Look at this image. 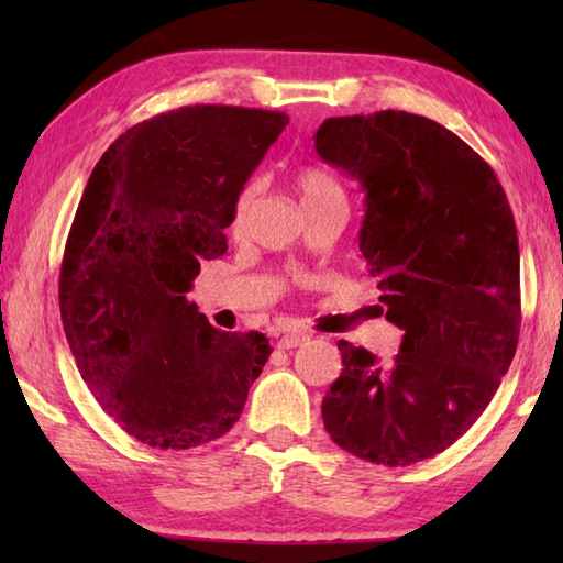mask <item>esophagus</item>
<instances>
[{
  "label": "esophagus",
  "instance_id": "obj_1",
  "mask_svg": "<svg viewBox=\"0 0 563 563\" xmlns=\"http://www.w3.org/2000/svg\"><path fill=\"white\" fill-rule=\"evenodd\" d=\"M305 340H308V335H305V332H285V335L280 338V347H285V350L298 347V345H302Z\"/></svg>",
  "mask_w": 563,
  "mask_h": 563
}]
</instances>
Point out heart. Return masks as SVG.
<instances>
[{
    "label": "heart",
    "instance_id": "obj_1",
    "mask_svg": "<svg viewBox=\"0 0 563 563\" xmlns=\"http://www.w3.org/2000/svg\"><path fill=\"white\" fill-rule=\"evenodd\" d=\"M292 186H295V194H298V198H300L302 208H312V206H320L325 201H345L338 180L320 168H300L298 174L292 176ZM253 196H255V188L251 184L243 186L241 194L235 196L233 228H243L247 213H251Z\"/></svg>",
    "mask_w": 563,
    "mask_h": 563
}]
</instances>
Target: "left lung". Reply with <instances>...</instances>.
<instances>
[{
    "instance_id": "8db88e82",
    "label": "left lung",
    "mask_w": 563,
    "mask_h": 563,
    "mask_svg": "<svg viewBox=\"0 0 563 563\" xmlns=\"http://www.w3.org/2000/svg\"><path fill=\"white\" fill-rule=\"evenodd\" d=\"M316 151L365 194L362 258L385 318L405 330L389 365L338 342L342 373L322 422L360 460H430L487 409L517 352L519 238L507 194L476 151L417 113L325 119Z\"/></svg>"
}]
</instances>
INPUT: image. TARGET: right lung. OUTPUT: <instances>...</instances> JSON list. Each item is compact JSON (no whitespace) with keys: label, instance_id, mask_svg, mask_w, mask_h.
Segmentation results:
<instances>
[{"label":"right lung","instance_id":"obj_1","mask_svg":"<svg viewBox=\"0 0 563 563\" xmlns=\"http://www.w3.org/2000/svg\"><path fill=\"white\" fill-rule=\"evenodd\" d=\"M288 117L196 103L141 121L93 166L66 238L59 308L76 367L123 432L158 450L223 437L271 357L188 302L225 253L233 203Z\"/></svg>","mask_w":563,"mask_h":563}]
</instances>
